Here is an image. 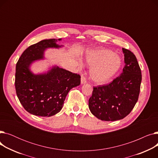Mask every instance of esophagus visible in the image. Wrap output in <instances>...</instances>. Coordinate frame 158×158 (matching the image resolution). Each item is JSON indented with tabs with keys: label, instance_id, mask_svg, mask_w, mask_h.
<instances>
[{
	"label": "esophagus",
	"instance_id": "1",
	"mask_svg": "<svg viewBox=\"0 0 158 158\" xmlns=\"http://www.w3.org/2000/svg\"><path fill=\"white\" fill-rule=\"evenodd\" d=\"M81 85H84L86 83V79L85 77V76L83 75H82L81 76Z\"/></svg>",
	"mask_w": 158,
	"mask_h": 158
}]
</instances>
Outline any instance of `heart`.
Masks as SVG:
<instances>
[{"instance_id": "heart-1", "label": "heart", "mask_w": 158, "mask_h": 158, "mask_svg": "<svg viewBox=\"0 0 158 158\" xmlns=\"http://www.w3.org/2000/svg\"><path fill=\"white\" fill-rule=\"evenodd\" d=\"M88 64L92 66L90 78L97 85H102L110 81L119 70L121 57L111 50L97 48L90 51L86 56ZM81 64V63H80Z\"/></svg>"}]
</instances>
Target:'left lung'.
<instances>
[{
	"label": "left lung",
	"instance_id": "left-lung-1",
	"mask_svg": "<svg viewBox=\"0 0 158 158\" xmlns=\"http://www.w3.org/2000/svg\"><path fill=\"white\" fill-rule=\"evenodd\" d=\"M125 66L120 76L110 84L94 87L89 99V109L95 117L104 121L123 119L138 101L142 72L135 55L122 48Z\"/></svg>",
	"mask_w": 158,
	"mask_h": 158
}]
</instances>
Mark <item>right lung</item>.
Masks as SVG:
<instances>
[{"label":"right lung","instance_id":"right-lung-1","mask_svg":"<svg viewBox=\"0 0 158 158\" xmlns=\"http://www.w3.org/2000/svg\"><path fill=\"white\" fill-rule=\"evenodd\" d=\"M61 40H44L29 47L16 63V93L24 109L32 114L48 117L59 113L69 91L81 83L79 75L57 66L38 74L30 69L33 62L44 59L47 48L63 47L56 44Z\"/></svg>","mask_w":158,"mask_h":158}]
</instances>
